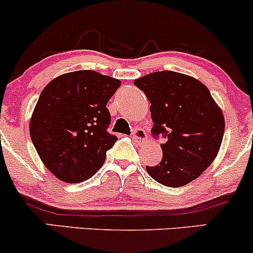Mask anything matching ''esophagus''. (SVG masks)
Returning <instances> with one entry per match:
<instances>
[{
	"label": "esophagus",
	"mask_w": 253,
	"mask_h": 253,
	"mask_svg": "<svg viewBox=\"0 0 253 253\" xmlns=\"http://www.w3.org/2000/svg\"><path fill=\"white\" fill-rule=\"evenodd\" d=\"M132 136H133V139H134V140L136 141V143H139V144H143L147 140L146 133H145V130L141 129V128H135L134 130H133Z\"/></svg>",
	"instance_id": "34e87169"
}]
</instances>
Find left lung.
<instances>
[{
	"mask_svg": "<svg viewBox=\"0 0 253 253\" xmlns=\"http://www.w3.org/2000/svg\"><path fill=\"white\" fill-rule=\"evenodd\" d=\"M150 101L153 134H164L163 158L146 167L155 181L182 187L213 163L225 132L221 108L196 78L175 71H157L134 81Z\"/></svg>",
	"mask_w": 253,
	"mask_h": 253,
	"instance_id": "1",
	"label": "left lung"
}]
</instances>
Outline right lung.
<instances>
[{
  "mask_svg": "<svg viewBox=\"0 0 253 253\" xmlns=\"http://www.w3.org/2000/svg\"><path fill=\"white\" fill-rule=\"evenodd\" d=\"M121 82L92 70L60 75L43 88L30 121L40 159L60 181H86L118 138L107 132V103Z\"/></svg>",
  "mask_w": 253,
  "mask_h": 253,
  "instance_id": "1",
  "label": "right lung"
}]
</instances>
